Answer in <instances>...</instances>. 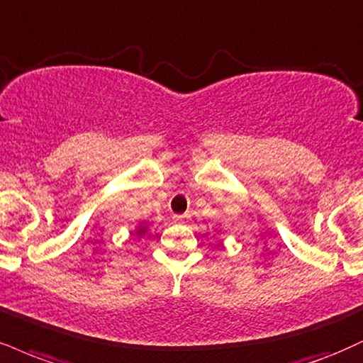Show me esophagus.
I'll use <instances>...</instances> for the list:
<instances>
[{"label":"esophagus","instance_id":"obj_1","mask_svg":"<svg viewBox=\"0 0 363 363\" xmlns=\"http://www.w3.org/2000/svg\"><path fill=\"white\" fill-rule=\"evenodd\" d=\"M174 223H177V225H184V223H186V216H181V215L174 216Z\"/></svg>","mask_w":363,"mask_h":363}]
</instances>
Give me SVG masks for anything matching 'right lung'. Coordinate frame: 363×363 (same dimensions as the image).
<instances>
[{"instance_id": "right-lung-1", "label": "right lung", "mask_w": 363, "mask_h": 363, "mask_svg": "<svg viewBox=\"0 0 363 363\" xmlns=\"http://www.w3.org/2000/svg\"><path fill=\"white\" fill-rule=\"evenodd\" d=\"M142 233H145V226H138L137 235H142Z\"/></svg>"}]
</instances>
